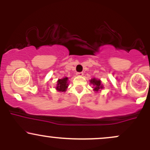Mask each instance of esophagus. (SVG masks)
Returning <instances> with one entry per match:
<instances>
[{
    "label": "esophagus",
    "instance_id": "34e87169",
    "mask_svg": "<svg viewBox=\"0 0 150 150\" xmlns=\"http://www.w3.org/2000/svg\"><path fill=\"white\" fill-rule=\"evenodd\" d=\"M76 75H77V76H83L84 73H82V72H80V73H77Z\"/></svg>",
    "mask_w": 150,
    "mask_h": 150
}]
</instances>
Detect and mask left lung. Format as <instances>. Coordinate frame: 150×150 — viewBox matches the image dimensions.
Segmentation results:
<instances>
[{
  "instance_id": "8db88e82",
  "label": "left lung",
  "mask_w": 150,
  "mask_h": 150,
  "mask_svg": "<svg viewBox=\"0 0 150 150\" xmlns=\"http://www.w3.org/2000/svg\"><path fill=\"white\" fill-rule=\"evenodd\" d=\"M90 83L93 85L94 92H99L101 89H103V85H101V82L100 80H97V78H93L90 80Z\"/></svg>"
}]
</instances>
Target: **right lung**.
<instances>
[{
  "instance_id": "right-lung-1",
  "label": "right lung",
  "mask_w": 150,
  "mask_h": 150,
  "mask_svg": "<svg viewBox=\"0 0 150 150\" xmlns=\"http://www.w3.org/2000/svg\"><path fill=\"white\" fill-rule=\"evenodd\" d=\"M68 87V78L67 77H63V79H59L57 81V86L56 89L58 92H64L66 91Z\"/></svg>"
}]
</instances>
